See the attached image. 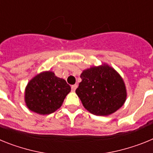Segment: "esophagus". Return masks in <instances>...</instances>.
Masks as SVG:
<instances>
[{
    "label": "esophagus",
    "mask_w": 153,
    "mask_h": 153,
    "mask_svg": "<svg viewBox=\"0 0 153 153\" xmlns=\"http://www.w3.org/2000/svg\"><path fill=\"white\" fill-rule=\"evenodd\" d=\"M77 88V85L76 84H75V85H73L72 86H71V89H72V91H75L76 90V89Z\"/></svg>",
    "instance_id": "1"
}]
</instances>
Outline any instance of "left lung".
Wrapping results in <instances>:
<instances>
[{
    "instance_id": "8db88e82",
    "label": "left lung",
    "mask_w": 153,
    "mask_h": 153,
    "mask_svg": "<svg viewBox=\"0 0 153 153\" xmlns=\"http://www.w3.org/2000/svg\"><path fill=\"white\" fill-rule=\"evenodd\" d=\"M76 90L86 110L96 116H109L123 106L127 93L123 79L106 63L83 70Z\"/></svg>"
}]
</instances>
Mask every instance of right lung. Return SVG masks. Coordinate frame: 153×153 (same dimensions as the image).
<instances>
[{
	"label": "right lung",
	"mask_w": 153,
	"mask_h": 153,
	"mask_svg": "<svg viewBox=\"0 0 153 153\" xmlns=\"http://www.w3.org/2000/svg\"><path fill=\"white\" fill-rule=\"evenodd\" d=\"M71 90L70 85L53 71L36 74L28 82L24 92V101L30 111L48 115L58 109Z\"/></svg>",
	"instance_id": "obj_1"
}]
</instances>
